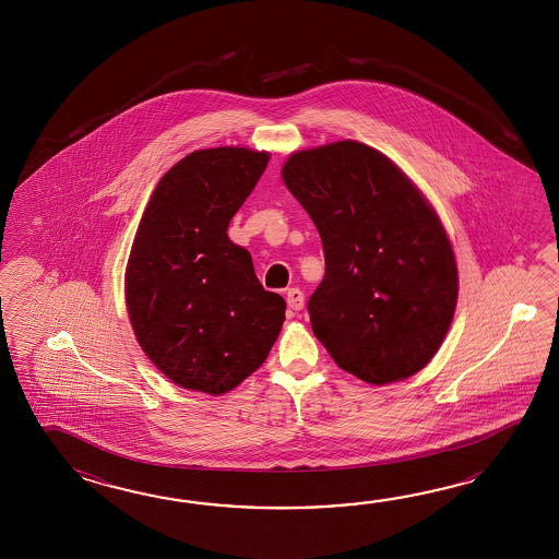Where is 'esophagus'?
<instances>
[{
  "instance_id": "esophagus-1",
  "label": "esophagus",
  "mask_w": 559,
  "mask_h": 559,
  "mask_svg": "<svg viewBox=\"0 0 559 559\" xmlns=\"http://www.w3.org/2000/svg\"><path fill=\"white\" fill-rule=\"evenodd\" d=\"M304 299H306V296H304V292L299 287L287 289V308L299 311V309L304 308Z\"/></svg>"
}]
</instances>
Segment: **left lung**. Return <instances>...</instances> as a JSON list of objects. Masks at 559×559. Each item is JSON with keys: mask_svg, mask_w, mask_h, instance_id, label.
Returning a JSON list of instances; mask_svg holds the SVG:
<instances>
[{"mask_svg": "<svg viewBox=\"0 0 559 559\" xmlns=\"http://www.w3.org/2000/svg\"><path fill=\"white\" fill-rule=\"evenodd\" d=\"M282 178L320 231L325 275L308 311L333 361L373 385L426 368L453 320L457 267L421 191L352 140L289 155Z\"/></svg>", "mask_w": 559, "mask_h": 559, "instance_id": "1", "label": "left lung"}]
</instances>
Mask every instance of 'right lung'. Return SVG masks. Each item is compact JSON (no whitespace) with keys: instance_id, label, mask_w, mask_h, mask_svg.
Returning a JSON list of instances; mask_svg holds the SVG:
<instances>
[{"instance_id":"1","label":"right lung","mask_w":559,"mask_h":559,"mask_svg":"<svg viewBox=\"0 0 559 559\" xmlns=\"http://www.w3.org/2000/svg\"><path fill=\"white\" fill-rule=\"evenodd\" d=\"M267 152L212 147L159 179L131 246L126 304L145 356L186 390L222 395L262 366L285 320L229 219L262 178Z\"/></svg>"}]
</instances>
